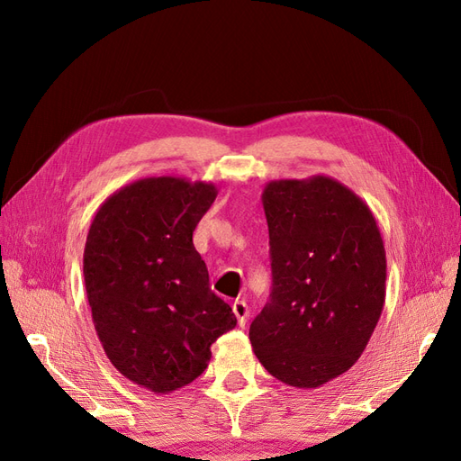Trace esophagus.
Returning <instances> with one entry per match:
<instances>
[{"label": "esophagus", "mask_w": 461, "mask_h": 461, "mask_svg": "<svg viewBox=\"0 0 461 461\" xmlns=\"http://www.w3.org/2000/svg\"><path fill=\"white\" fill-rule=\"evenodd\" d=\"M232 312H234L236 319H239V325L244 327V325H246V319H248V315H249L248 303H246L244 300H236V302L232 303Z\"/></svg>", "instance_id": "obj_1"}]
</instances>
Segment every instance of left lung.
<instances>
[{
	"label": "left lung",
	"mask_w": 461,
	"mask_h": 461,
	"mask_svg": "<svg viewBox=\"0 0 461 461\" xmlns=\"http://www.w3.org/2000/svg\"><path fill=\"white\" fill-rule=\"evenodd\" d=\"M273 288L249 325L275 379L317 388L350 369L379 323L386 254L369 205L325 175L265 185Z\"/></svg>",
	"instance_id": "8db88e82"
}]
</instances>
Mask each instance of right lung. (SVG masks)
<instances>
[{
	"label": "right lung",
	"mask_w": 461,
	"mask_h": 461,
	"mask_svg": "<svg viewBox=\"0 0 461 461\" xmlns=\"http://www.w3.org/2000/svg\"><path fill=\"white\" fill-rule=\"evenodd\" d=\"M215 198V185L203 180H134L97 207L86 236L85 285L97 339L122 376L156 394L198 379L212 344L236 327L192 242Z\"/></svg>",
	"instance_id": "right-lung-1"
}]
</instances>
